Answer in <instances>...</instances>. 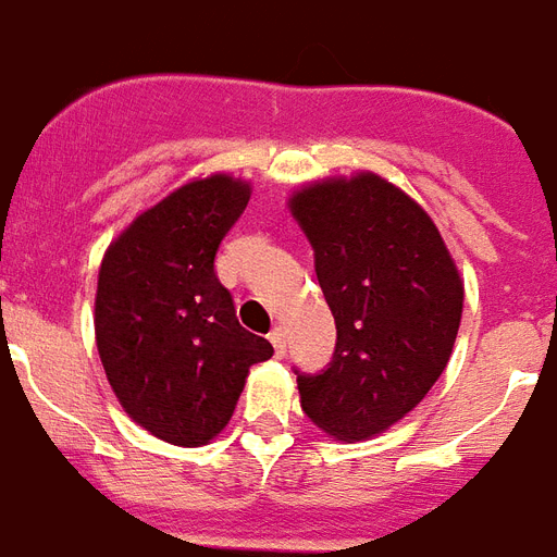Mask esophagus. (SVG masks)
Instances as JSON below:
<instances>
[{
  "mask_svg": "<svg viewBox=\"0 0 557 557\" xmlns=\"http://www.w3.org/2000/svg\"><path fill=\"white\" fill-rule=\"evenodd\" d=\"M269 341H271V346H274V351H277V355H286V332H283L280 325H274V329H271Z\"/></svg>",
  "mask_w": 557,
  "mask_h": 557,
  "instance_id": "1",
  "label": "esophagus"
}]
</instances>
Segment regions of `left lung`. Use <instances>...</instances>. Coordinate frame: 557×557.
Returning <instances> with one entry per match:
<instances>
[{
	"label": "left lung",
	"mask_w": 557,
	"mask_h": 557,
	"mask_svg": "<svg viewBox=\"0 0 557 557\" xmlns=\"http://www.w3.org/2000/svg\"><path fill=\"white\" fill-rule=\"evenodd\" d=\"M288 211L314 248L334 314L329 369L297 374L306 418L337 441H369L435 386L463 314V277L432 216L383 176L302 185Z\"/></svg>",
	"instance_id": "obj_1"
}]
</instances>
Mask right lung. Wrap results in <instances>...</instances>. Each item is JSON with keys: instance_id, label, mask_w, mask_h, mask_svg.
I'll return each instance as SVG.
<instances>
[{"instance_id": "obj_1", "label": "right lung", "mask_w": 557, "mask_h": 557, "mask_svg": "<svg viewBox=\"0 0 557 557\" xmlns=\"http://www.w3.org/2000/svg\"><path fill=\"white\" fill-rule=\"evenodd\" d=\"M251 185L232 174L171 191L108 246L97 280V351L134 423L174 446H206L232 420L248 369L274 355L246 332L214 257Z\"/></svg>"}]
</instances>
